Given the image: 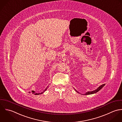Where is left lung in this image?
Here are the masks:
<instances>
[{"instance_id": "8db88e82", "label": "left lung", "mask_w": 122, "mask_h": 122, "mask_svg": "<svg viewBox=\"0 0 122 122\" xmlns=\"http://www.w3.org/2000/svg\"><path fill=\"white\" fill-rule=\"evenodd\" d=\"M105 85V84H103L102 85L100 86L96 90H94L93 91H92V92H86L84 95H90V94H94V93H97V92H98L99 91H100ZM75 90V91H76V92L79 93L77 91H76V90Z\"/></svg>"}]
</instances>
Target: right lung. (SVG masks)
<instances>
[{
  "label": "right lung",
  "instance_id": "1",
  "mask_svg": "<svg viewBox=\"0 0 122 122\" xmlns=\"http://www.w3.org/2000/svg\"><path fill=\"white\" fill-rule=\"evenodd\" d=\"M47 88H46L45 89V90L43 91V92H42L41 93H35V92H34V91H31V93H32V94H35V95H39V94H42L44 92H45L47 90ZM29 93H30V92H29Z\"/></svg>",
  "mask_w": 122,
  "mask_h": 122
}]
</instances>
